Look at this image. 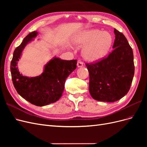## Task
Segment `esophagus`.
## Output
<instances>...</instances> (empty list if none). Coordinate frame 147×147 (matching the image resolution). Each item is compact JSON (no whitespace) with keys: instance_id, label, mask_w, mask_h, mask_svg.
<instances>
[{"instance_id":"1","label":"esophagus","mask_w":147,"mask_h":147,"mask_svg":"<svg viewBox=\"0 0 147 147\" xmlns=\"http://www.w3.org/2000/svg\"><path fill=\"white\" fill-rule=\"evenodd\" d=\"M83 64L82 63L81 61H78L77 62V67H83Z\"/></svg>"}]
</instances>
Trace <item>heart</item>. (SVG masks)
<instances>
[{
  "instance_id": "heart-1",
  "label": "heart",
  "mask_w": 147,
  "mask_h": 147,
  "mask_svg": "<svg viewBox=\"0 0 147 147\" xmlns=\"http://www.w3.org/2000/svg\"><path fill=\"white\" fill-rule=\"evenodd\" d=\"M112 35L100 30H91L84 33L77 41V45L83 48L82 55L90 62L99 61L107 54L112 45Z\"/></svg>"
}]
</instances>
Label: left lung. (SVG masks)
Listing matches in <instances>:
<instances>
[{"instance_id": "left-lung-1", "label": "left lung", "mask_w": 147, "mask_h": 147, "mask_svg": "<svg viewBox=\"0 0 147 147\" xmlns=\"http://www.w3.org/2000/svg\"><path fill=\"white\" fill-rule=\"evenodd\" d=\"M114 32L113 50L99 61L86 63L90 94L99 101L113 102L122 98L129 90L134 75L132 48L123 33L116 29Z\"/></svg>"}]
</instances>
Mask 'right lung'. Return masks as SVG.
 <instances>
[{
	"instance_id": "obj_1",
	"label": "right lung",
	"mask_w": 147,
	"mask_h": 147,
	"mask_svg": "<svg viewBox=\"0 0 147 147\" xmlns=\"http://www.w3.org/2000/svg\"><path fill=\"white\" fill-rule=\"evenodd\" d=\"M29 33L13 52L10 64L11 78L18 93L30 103L44 106L58 100L63 94L66 78L77 67V60H62L55 57L45 66L44 72L35 77H24L16 67L17 61L28 42L37 35Z\"/></svg>"
}]
</instances>
